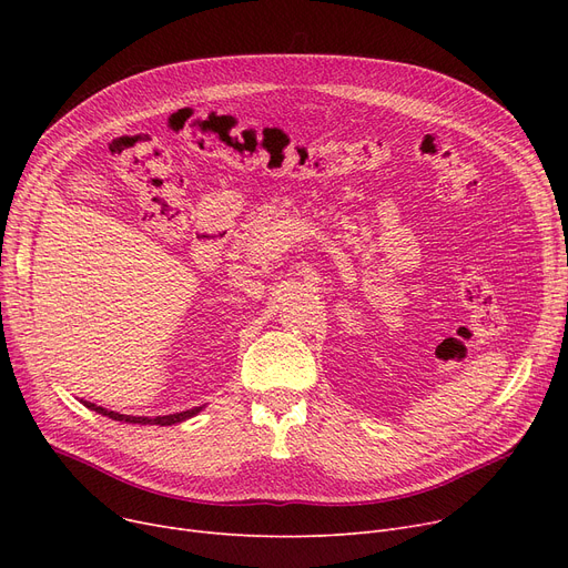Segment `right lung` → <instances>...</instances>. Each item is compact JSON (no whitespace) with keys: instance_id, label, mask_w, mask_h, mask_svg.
Wrapping results in <instances>:
<instances>
[{"instance_id":"right-lung-1","label":"right lung","mask_w":568,"mask_h":568,"mask_svg":"<svg viewBox=\"0 0 568 568\" xmlns=\"http://www.w3.org/2000/svg\"><path fill=\"white\" fill-rule=\"evenodd\" d=\"M87 409H94L103 416H108V419L112 422H122V424H140V426H172V424H182L186 419H191V416H195L197 412H202V407H193V409H186V412H176V414H165V416H133V414H119V412H112V409H105L101 405H94L89 400H80Z\"/></svg>"}]
</instances>
